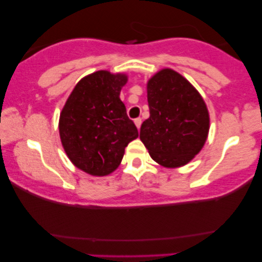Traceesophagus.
<instances>
[{
  "instance_id": "esophagus-1",
  "label": "esophagus",
  "mask_w": 262,
  "mask_h": 262,
  "mask_svg": "<svg viewBox=\"0 0 262 262\" xmlns=\"http://www.w3.org/2000/svg\"><path fill=\"white\" fill-rule=\"evenodd\" d=\"M135 124H136V126H137L138 131H139V128H141V125H142V119H141V118H136Z\"/></svg>"
}]
</instances>
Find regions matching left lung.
Wrapping results in <instances>:
<instances>
[{
    "label": "left lung",
    "mask_w": 262,
    "mask_h": 262,
    "mask_svg": "<svg viewBox=\"0 0 262 262\" xmlns=\"http://www.w3.org/2000/svg\"><path fill=\"white\" fill-rule=\"evenodd\" d=\"M150 117L141 126V141L161 166L188 163L204 146L209 134V112L195 88L171 69L148 82Z\"/></svg>",
    "instance_id": "8db88e82"
}]
</instances>
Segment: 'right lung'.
I'll use <instances>...</instances> for the list:
<instances>
[{
    "label": "right lung",
    "instance_id": "1",
    "mask_svg": "<svg viewBox=\"0 0 262 262\" xmlns=\"http://www.w3.org/2000/svg\"><path fill=\"white\" fill-rule=\"evenodd\" d=\"M126 81L125 75L96 71L78 82L63 107L60 141L71 162L85 173H112L128 143L138 137L119 98Z\"/></svg>",
    "mask_w": 262,
    "mask_h": 262
}]
</instances>
